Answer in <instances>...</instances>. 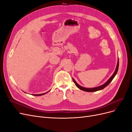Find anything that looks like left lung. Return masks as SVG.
I'll return each instance as SVG.
<instances>
[{"instance_id":"1","label":"left lung","mask_w":132,"mask_h":132,"mask_svg":"<svg viewBox=\"0 0 132 132\" xmlns=\"http://www.w3.org/2000/svg\"><path fill=\"white\" fill-rule=\"evenodd\" d=\"M118 66H119V60H118L116 68V70L114 71V73L113 74V75L111 76V77H110V78L109 80H108L105 84H103V85H102L101 86H97V87H93V88H86V87H82V86H80V85H79L75 81V80L73 78V81L75 83V85L77 86L79 89H80V90H81L82 91H86V92H94V91H98V90H102V89H104L105 87H106L108 85H109V84L112 81V80L113 79V78H114L116 75L117 74L118 70Z\"/></svg>"}]
</instances>
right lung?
I'll list each match as a JSON object with an SVG mask.
<instances>
[{"label":"right lung","instance_id":"1","mask_svg":"<svg viewBox=\"0 0 132 132\" xmlns=\"http://www.w3.org/2000/svg\"><path fill=\"white\" fill-rule=\"evenodd\" d=\"M50 91H48V92H47V93H43V94H34V95H34V96H41V95H45V94H47V93H48V92H49Z\"/></svg>","mask_w":132,"mask_h":132}]
</instances>
